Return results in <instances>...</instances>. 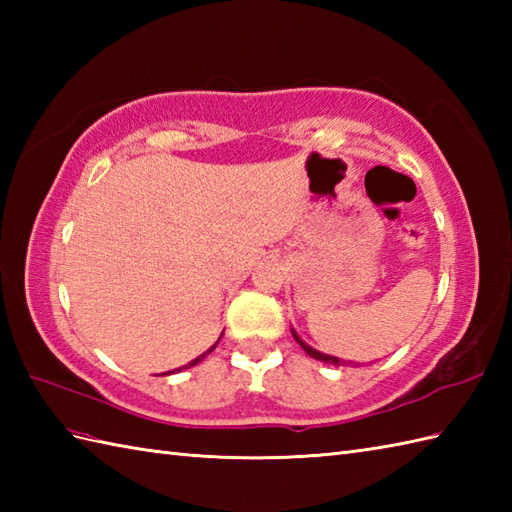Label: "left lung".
<instances>
[{
  "instance_id": "left-lung-1",
  "label": "left lung",
  "mask_w": 512,
  "mask_h": 512,
  "mask_svg": "<svg viewBox=\"0 0 512 512\" xmlns=\"http://www.w3.org/2000/svg\"><path fill=\"white\" fill-rule=\"evenodd\" d=\"M292 336H295V341L303 347V352H306V354H308V356H312V358H317V361L330 363V365H336V367H341V365H343V367H345V365H350V363H345V361H341V358H336V356H328V354H321V352H317V350H312V347L303 343L295 332H292Z\"/></svg>"
}]
</instances>
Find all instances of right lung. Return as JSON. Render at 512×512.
Here are the masks:
<instances>
[{
	"mask_svg": "<svg viewBox=\"0 0 512 512\" xmlns=\"http://www.w3.org/2000/svg\"><path fill=\"white\" fill-rule=\"evenodd\" d=\"M213 350H215V345L211 347V350H209V352H213ZM209 352H206V354H209ZM200 358H202V356H200ZM200 358H195V361H191V363H189V367H191V365H195V363H198V361H200Z\"/></svg>",
	"mask_w": 512,
	"mask_h": 512,
	"instance_id": "right-lung-1",
	"label": "right lung"
}]
</instances>
